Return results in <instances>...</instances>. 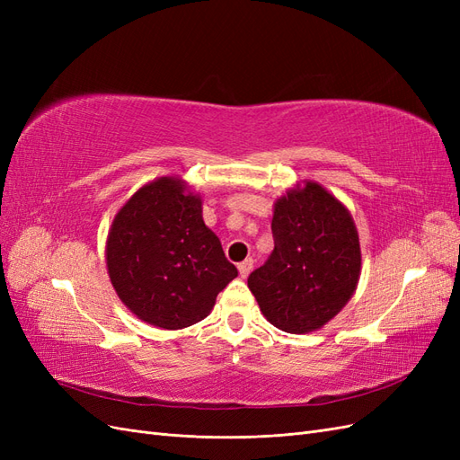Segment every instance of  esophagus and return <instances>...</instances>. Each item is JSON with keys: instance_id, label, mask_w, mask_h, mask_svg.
Segmentation results:
<instances>
[{"instance_id": "esophagus-1", "label": "esophagus", "mask_w": 460, "mask_h": 460, "mask_svg": "<svg viewBox=\"0 0 460 460\" xmlns=\"http://www.w3.org/2000/svg\"><path fill=\"white\" fill-rule=\"evenodd\" d=\"M238 270H240V276H242V278H247V276H249V272L253 270V259L249 257V259L242 261V262L238 264Z\"/></svg>"}]
</instances>
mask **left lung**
I'll return each mask as SVG.
<instances>
[{
	"label": "left lung",
	"instance_id": "obj_1",
	"mask_svg": "<svg viewBox=\"0 0 460 460\" xmlns=\"http://www.w3.org/2000/svg\"><path fill=\"white\" fill-rule=\"evenodd\" d=\"M274 249L247 278L262 314L288 333L324 326L351 299L360 274L358 234L349 211L307 182L274 205Z\"/></svg>",
	"mask_w": 460,
	"mask_h": 460
}]
</instances>
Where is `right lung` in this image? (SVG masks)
I'll return each mask as SVG.
<instances>
[{
    "label": "right lung",
    "mask_w": 460,
    "mask_h": 460,
    "mask_svg": "<svg viewBox=\"0 0 460 460\" xmlns=\"http://www.w3.org/2000/svg\"><path fill=\"white\" fill-rule=\"evenodd\" d=\"M107 269L120 301L166 330L199 323L238 276L205 226L201 199L169 176L140 188L120 208L107 238Z\"/></svg>",
    "instance_id": "right-lung-1"
}]
</instances>
